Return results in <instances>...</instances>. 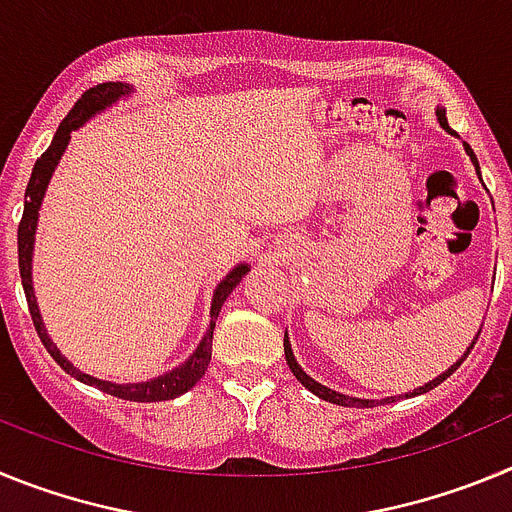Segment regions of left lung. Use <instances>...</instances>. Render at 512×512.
Returning a JSON list of instances; mask_svg holds the SVG:
<instances>
[{"label": "left lung", "instance_id": "8db88e82", "mask_svg": "<svg viewBox=\"0 0 512 512\" xmlns=\"http://www.w3.org/2000/svg\"><path fill=\"white\" fill-rule=\"evenodd\" d=\"M436 115H438V122H441V128L446 130V133L456 135L454 130L449 128V120H446V110H443V107H438V110H436ZM464 151L469 153V158H472V164L477 166V174H479L477 156H474V151H472V148L467 146V143H464ZM477 338H479V333H477ZM477 338H474V341H472V346H469V348H474V343H477ZM469 348H467V354L461 356V359L456 361V364L451 366V369H446V372H443L441 377H436V379H433V382L423 384V387H418V390H413V392H410V395H405V397L423 395V392H428V390H433V387H438V384H441L443 379H446V377H451V374L456 372V366H461V361L467 359V356H469ZM284 356H287V364H289V369H292V374H295V377H297V382H302V384H305V387H307V390L312 392V395H318L320 400H325V402H333V405H343V408H374V405H379V402H395V400H397V397H387V400H379V402H377V400H361V397H348V395H341V392L330 390V387H325V384L315 382V379H312V377H307V374L302 372V366L297 364L295 354H292V343L287 341V336H284Z\"/></svg>", "mask_w": 512, "mask_h": 512}]
</instances>
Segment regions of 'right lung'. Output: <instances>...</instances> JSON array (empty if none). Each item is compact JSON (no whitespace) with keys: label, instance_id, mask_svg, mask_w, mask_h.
I'll return each instance as SVG.
<instances>
[{"label":"right lung","instance_id":"add662e5","mask_svg":"<svg viewBox=\"0 0 512 512\" xmlns=\"http://www.w3.org/2000/svg\"><path fill=\"white\" fill-rule=\"evenodd\" d=\"M133 92L130 84H122V81H107V84H97V87L87 89V92L81 94V99H76V104L71 107V112L63 117V122L58 125L56 135H53L51 146L43 156L35 161L33 174H30V182H27L25 189V210H22V220L20 228H17V256H20V277H22V289H25L27 297V307H30V318H33L35 330H38L40 341H43L45 351L56 359V364L61 366L63 372L76 377L79 382L92 384L97 390L107 392L112 397H120V400H133V402H161V400H174V397L184 395L187 390H192L194 384L200 382L202 374L207 372V366H210L212 359V330H215V320L220 315V307L223 302L228 300V295L235 289V284L241 282L243 277L248 274L251 266L248 264H238L233 271H230L228 277L223 282L217 284L215 295H212V307H210V328H207L205 338L200 341V346L194 348V354L184 361L182 366H176L171 372L161 374L156 379H148V382H138V384H115V382H104V379L92 377V374L79 372L74 364H71L66 356H61L53 341L48 338L43 328V320H40V310L38 302H35V292H33V246H35V228H38V210L43 205L45 189H48V182H51L53 171H56L58 161H61L63 151L69 146L71 140V130L81 128L89 117L99 115L102 110L112 107L120 97Z\"/></svg>","mask_w":512,"mask_h":512}]
</instances>
